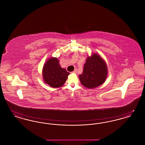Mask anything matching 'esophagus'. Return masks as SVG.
Masks as SVG:
<instances>
[{
  "mask_svg": "<svg viewBox=\"0 0 145 145\" xmlns=\"http://www.w3.org/2000/svg\"><path fill=\"white\" fill-rule=\"evenodd\" d=\"M71 73H77V70L76 69H74V71H73V72H72Z\"/></svg>",
  "mask_w": 145,
  "mask_h": 145,
  "instance_id": "34e87169",
  "label": "esophagus"
}]
</instances>
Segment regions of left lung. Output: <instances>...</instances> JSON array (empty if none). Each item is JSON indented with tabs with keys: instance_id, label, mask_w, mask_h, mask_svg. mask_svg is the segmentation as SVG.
Here are the masks:
<instances>
[{
	"instance_id": "obj_1",
	"label": "left lung",
	"mask_w": 145,
	"mask_h": 145,
	"mask_svg": "<svg viewBox=\"0 0 145 145\" xmlns=\"http://www.w3.org/2000/svg\"><path fill=\"white\" fill-rule=\"evenodd\" d=\"M108 74L107 66L103 59L93 53L86 60L83 73L79 75L81 84L89 89H93L102 85L105 82Z\"/></svg>"
}]
</instances>
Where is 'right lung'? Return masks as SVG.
<instances>
[{
	"mask_svg": "<svg viewBox=\"0 0 145 145\" xmlns=\"http://www.w3.org/2000/svg\"><path fill=\"white\" fill-rule=\"evenodd\" d=\"M42 73L44 82L54 88L62 86L69 74L66 69L61 67L56 57H52L46 62Z\"/></svg>",
	"mask_w": 145,
	"mask_h": 145,
	"instance_id": "add662e5",
	"label": "right lung"
}]
</instances>
